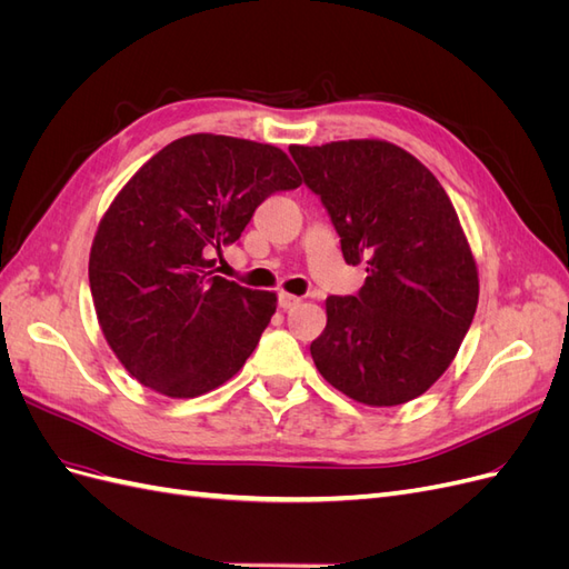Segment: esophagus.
I'll return each mask as SVG.
<instances>
[{
	"instance_id": "1",
	"label": "esophagus",
	"mask_w": 569,
	"mask_h": 569,
	"mask_svg": "<svg viewBox=\"0 0 569 569\" xmlns=\"http://www.w3.org/2000/svg\"><path fill=\"white\" fill-rule=\"evenodd\" d=\"M299 303H301V299L295 297V295H284V291L280 295V308H282V311H291V308H297Z\"/></svg>"
}]
</instances>
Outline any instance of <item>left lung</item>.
I'll return each instance as SVG.
<instances>
[{
	"label": "left lung",
	"instance_id": "left-lung-1",
	"mask_svg": "<svg viewBox=\"0 0 569 569\" xmlns=\"http://www.w3.org/2000/svg\"><path fill=\"white\" fill-rule=\"evenodd\" d=\"M289 153L330 216L343 261L368 272L356 297L327 299V327L311 343L316 368L353 401H412L451 366L477 311V266L453 203L389 142Z\"/></svg>",
	"mask_w": 569,
	"mask_h": 569
}]
</instances>
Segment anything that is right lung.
<instances>
[{
  "label": "right lung",
  "instance_id": "right-lung-1",
  "mask_svg": "<svg viewBox=\"0 0 569 569\" xmlns=\"http://www.w3.org/2000/svg\"><path fill=\"white\" fill-rule=\"evenodd\" d=\"M301 178L278 147L189 134L120 189L90 253L94 311L109 347L144 387L192 399L253 353L278 297L213 274L253 211Z\"/></svg>",
  "mask_w": 569,
  "mask_h": 569
}]
</instances>
